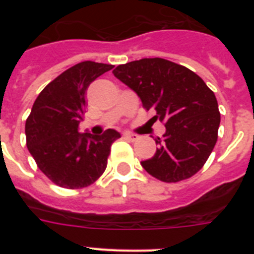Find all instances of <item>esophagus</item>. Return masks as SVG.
Instances as JSON below:
<instances>
[{
  "label": "esophagus",
  "mask_w": 254,
  "mask_h": 254,
  "mask_svg": "<svg viewBox=\"0 0 254 254\" xmlns=\"http://www.w3.org/2000/svg\"><path fill=\"white\" fill-rule=\"evenodd\" d=\"M123 136H125V138H127V140H129V141H136L138 138L137 134L128 133V132H125V133H123Z\"/></svg>",
  "instance_id": "1"
}]
</instances>
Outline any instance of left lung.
<instances>
[{"instance_id":"1","label":"left lung","mask_w":254,"mask_h":254,"mask_svg":"<svg viewBox=\"0 0 254 254\" xmlns=\"http://www.w3.org/2000/svg\"><path fill=\"white\" fill-rule=\"evenodd\" d=\"M118 80L137 94L143 108L155 109L165 123L151 159L141 161L159 181L176 183L194 176L217 141L220 113L214 91L190 68L164 58H142L113 69Z\"/></svg>"}]
</instances>
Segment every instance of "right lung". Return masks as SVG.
<instances>
[{
  "instance_id": "right-lung-1",
  "label": "right lung",
  "mask_w": 254,
  "mask_h": 254,
  "mask_svg": "<svg viewBox=\"0 0 254 254\" xmlns=\"http://www.w3.org/2000/svg\"><path fill=\"white\" fill-rule=\"evenodd\" d=\"M113 67L80 62L49 82L33 104L25 123L26 146L38 168L60 187L77 190L94 183L107 168L112 143L121 137L112 128L99 136L78 132L87 87Z\"/></svg>"
}]
</instances>
